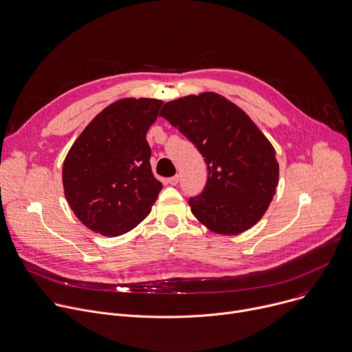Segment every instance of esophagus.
<instances>
[{"mask_svg": "<svg viewBox=\"0 0 352 352\" xmlns=\"http://www.w3.org/2000/svg\"><path fill=\"white\" fill-rule=\"evenodd\" d=\"M178 181H179V175H174V177H171V178H168V184H170V185H177Z\"/></svg>", "mask_w": 352, "mask_h": 352, "instance_id": "34e87169", "label": "esophagus"}]
</instances>
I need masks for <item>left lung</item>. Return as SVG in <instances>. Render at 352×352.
<instances>
[{
    "label": "left lung",
    "instance_id": "1",
    "mask_svg": "<svg viewBox=\"0 0 352 352\" xmlns=\"http://www.w3.org/2000/svg\"><path fill=\"white\" fill-rule=\"evenodd\" d=\"M160 116L200 152L208 177L192 214L221 235H239L268 210L279 182L275 149L250 117L215 92L167 102Z\"/></svg>",
    "mask_w": 352,
    "mask_h": 352
}]
</instances>
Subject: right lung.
Instances as JSON below:
<instances>
[{"label":"right lung","instance_id":"obj_1","mask_svg":"<svg viewBox=\"0 0 352 352\" xmlns=\"http://www.w3.org/2000/svg\"><path fill=\"white\" fill-rule=\"evenodd\" d=\"M163 100L124 98L96 114L63 162L66 200L76 217L103 236H120L151 212L163 184L151 167L149 127Z\"/></svg>","mask_w":352,"mask_h":352}]
</instances>
